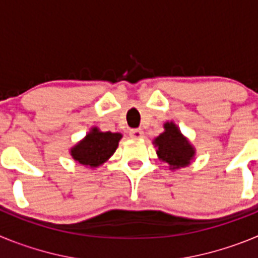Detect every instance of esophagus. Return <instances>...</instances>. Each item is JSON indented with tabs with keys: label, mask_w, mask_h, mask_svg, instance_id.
<instances>
[{
	"label": "esophagus",
	"mask_w": 258,
	"mask_h": 258,
	"mask_svg": "<svg viewBox=\"0 0 258 258\" xmlns=\"http://www.w3.org/2000/svg\"><path fill=\"white\" fill-rule=\"evenodd\" d=\"M129 134H131L132 138H142L143 131L142 129H131Z\"/></svg>",
	"instance_id": "obj_1"
}]
</instances>
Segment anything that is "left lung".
<instances>
[{
	"label": "left lung",
	"mask_w": 258,
	"mask_h": 258,
	"mask_svg": "<svg viewBox=\"0 0 258 258\" xmlns=\"http://www.w3.org/2000/svg\"><path fill=\"white\" fill-rule=\"evenodd\" d=\"M164 127L165 132L154 141L159 157L169 164L172 169L188 165L195 154L192 146L173 122H166Z\"/></svg>",
	"instance_id": "left-lung-1"
}]
</instances>
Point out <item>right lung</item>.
Here are the masks:
<instances>
[{
	"mask_svg": "<svg viewBox=\"0 0 258 258\" xmlns=\"http://www.w3.org/2000/svg\"><path fill=\"white\" fill-rule=\"evenodd\" d=\"M120 140V133L99 132L94 127L79 145L71 150V155L80 164L95 168L112 156Z\"/></svg>",
	"mask_w": 258,
	"mask_h": 258,
	"instance_id": "obj_1",
	"label": "right lung"
}]
</instances>
